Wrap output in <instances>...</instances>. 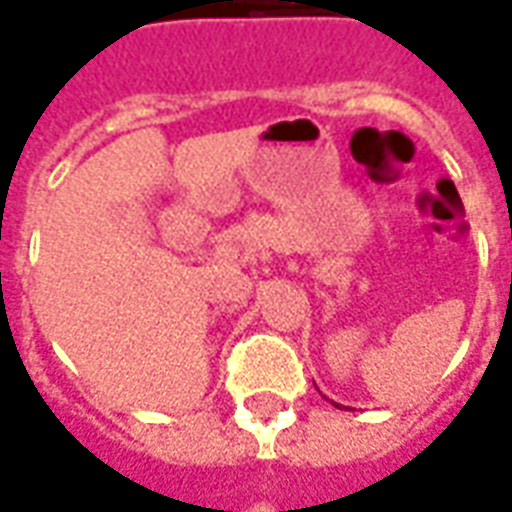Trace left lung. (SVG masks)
<instances>
[{
    "instance_id": "left-lung-1",
    "label": "left lung",
    "mask_w": 512,
    "mask_h": 512,
    "mask_svg": "<svg viewBox=\"0 0 512 512\" xmlns=\"http://www.w3.org/2000/svg\"><path fill=\"white\" fill-rule=\"evenodd\" d=\"M334 406H337V408H340V403H334Z\"/></svg>"
}]
</instances>
